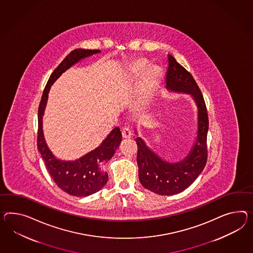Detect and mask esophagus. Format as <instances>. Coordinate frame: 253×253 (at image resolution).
I'll return each mask as SVG.
<instances>
[{"label": "esophagus", "mask_w": 253, "mask_h": 253, "mask_svg": "<svg viewBox=\"0 0 253 253\" xmlns=\"http://www.w3.org/2000/svg\"><path fill=\"white\" fill-rule=\"evenodd\" d=\"M122 136L125 139L126 138H130L132 136V133H131V130L129 128H124L122 130Z\"/></svg>", "instance_id": "1"}]
</instances>
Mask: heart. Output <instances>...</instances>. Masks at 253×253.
Returning <instances> with one entry per match:
<instances>
[{
    "instance_id": "b5f03b06",
    "label": "heart",
    "mask_w": 253,
    "mask_h": 253,
    "mask_svg": "<svg viewBox=\"0 0 253 253\" xmlns=\"http://www.w3.org/2000/svg\"><path fill=\"white\" fill-rule=\"evenodd\" d=\"M131 72L138 76L141 72L138 90L136 100L134 102V109L143 111L154 96L156 89L160 84L162 72L159 67L154 65L148 66V61L145 58H137L130 66Z\"/></svg>"
}]
</instances>
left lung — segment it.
<instances>
[{
    "label": "left lung",
    "instance_id": "obj_1",
    "mask_svg": "<svg viewBox=\"0 0 253 253\" xmlns=\"http://www.w3.org/2000/svg\"><path fill=\"white\" fill-rule=\"evenodd\" d=\"M168 63L166 89L173 92L188 93L194 99L197 107V136L187 156L177 162L163 160L149 149L141 137H136L139 181L146 189L161 195H176L184 191L200 175L208 161L207 137L209 122L203 94L192 74L169 54ZM135 133L137 135L136 130Z\"/></svg>",
    "mask_w": 253,
    "mask_h": 253
}]
</instances>
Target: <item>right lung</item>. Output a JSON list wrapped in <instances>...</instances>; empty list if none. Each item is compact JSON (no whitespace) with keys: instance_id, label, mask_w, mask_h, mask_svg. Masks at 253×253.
Segmentation results:
<instances>
[{"instance_id":"add662e5","label":"right lung","mask_w":253,"mask_h":253,"mask_svg":"<svg viewBox=\"0 0 253 253\" xmlns=\"http://www.w3.org/2000/svg\"><path fill=\"white\" fill-rule=\"evenodd\" d=\"M98 49L72 50L52 72L45 85L39 108L38 149L45 162L47 171L56 184L62 191L73 196H88L100 191L108 181V174L104 169V164L114 156L122 140L119 127H115L96 149L88 152L75 161H61L53 155L45 143L43 133L42 118L47 102L51 85L72 66L85 58L100 53Z\"/></svg>"}]
</instances>
